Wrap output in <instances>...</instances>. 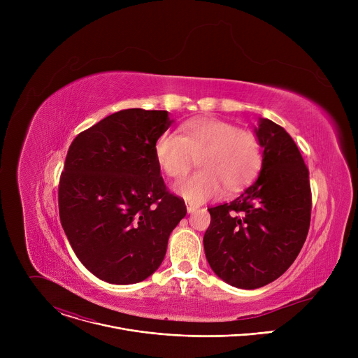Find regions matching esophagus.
<instances>
[{
  "instance_id": "esophagus-1",
  "label": "esophagus",
  "mask_w": 358,
  "mask_h": 358,
  "mask_svg": "<svg viewBox=\"0 0 358 358\" xmlns=\"http://www.w3.org/2000/svg\"><path fill=\"white\" fill-rule=\"evenodd\" d=\"M196 211V207L195 206H191V203H187V213L188 214H192Z\"/></svg>"
}]
</instances>
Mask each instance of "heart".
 <instances>
[{
    "mask_svg": "<svg viewBox=\"0 0 358 358\" xmlns=\"http://www.w3.org/2000/svg\"><path fill=\"white\" fill-rule=\"evenodd\" d=\"M198 157L199 170L174 187L189 202L218 195L222 184L234 191L246 185L259 170L262 147L252 131L215 117H198L180 127V136L163 133L155 144V159L170 178H181Z\"/></svg>",
    "mask_w": 358,
    "mask_h": 358,
    "instance_id": "heart-1",
    "label": "heart"
}]
</instances>
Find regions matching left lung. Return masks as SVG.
<instances>
[{
    "mask_svg": "<svg viewBox=\"0 0 358 358\" xmlns=\"http://www.w3.org/2000/svg\"><path fill=\"white\" fill-rule=\"evenodd\" d=\"M259 138V177L236 199L210 208L203 250L218 278L258 289L282 276L308 236L312 213L309 170L289 133L269 119L253 129Z\"/></svg>",
    "mask_w": 358,
    "mask_h": 358,
    "instance_id": "left-lung-1",
    "label": "left lung"
}]
</instances>
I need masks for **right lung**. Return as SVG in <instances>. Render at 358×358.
<instances>
[{
    "instance_id": "add662e5",
    "label": "right lung",
    "mask_w": 358,
    "mask_h": 358,
    "mask_svg": "<svg viewBox=\"0 0 358 358\" xmlns=\"http://www.w3.org/2000/svg\"><path fill=\"white\" fill-rule=\"evenodd\" d=\"M173 122L166 110H120L79 133L68 150L61 224L79 261L101 280L131 285L151 276L187 214L155 159Z\"/></svg>"
}]
</instances>
